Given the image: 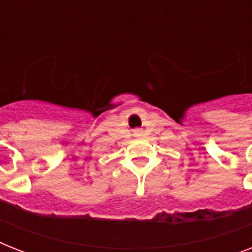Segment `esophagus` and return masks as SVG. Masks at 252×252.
<instances>
[{
  "instance_id": "obj_1",
  "label": "esophagus",
  "mask_w": 252,
  "mask_h": 252,
  "mask_svg": "<svg viewBox=\"0 0 252 252\" xmlns=\"http://www.w3.org/2000/svg\"><path fill=\"white\" fill-rule=\"evenodd\" d=\"M134 136H141V130L140 129L134 130Z\"/></svg>"
}]
</instances>
